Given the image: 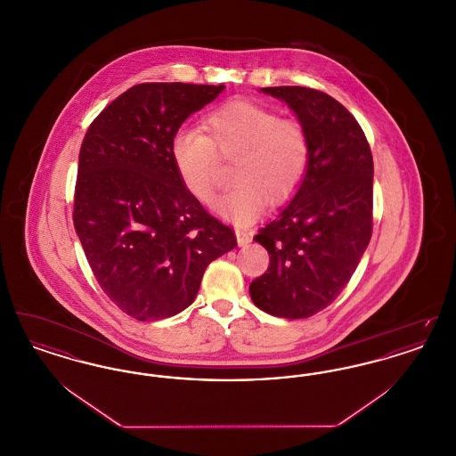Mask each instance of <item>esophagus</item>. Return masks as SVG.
Wrapping results in <instances>:
<instances>
[{"label":"esophagus","instance_id":"obj_1","mask_svg":"<svg viewBox=\"0 0 456 456\" xmlns=\"http://www.w3.org/2000/svg\"><path fill=\"white\" fill-rule=\"evenodd\" d=\"M236 238H238L239 246H246V244H249L251 242V234L249 232H246V231H240L238 229L236 231Z\"/></svg>","mask_w":456,"mask_h":456}]
</instances>
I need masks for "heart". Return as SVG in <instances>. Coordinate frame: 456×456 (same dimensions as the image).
I'll list each match as a JSON object with an SVG mask.
<instances>
[{"label": "heart", "mask_w": 456, "mask_h": 456, "mask_svg": "<svg viewBox=\"0 0 456 456\" xmlns=\"http://www.w3.org/2000/svg\"><path fill=\"white\" fill-rule=\"evenodd\" d=\"M203 130L183 126L174 131L171 160L184 190L198 201L210 203L222 159L236 157V186L214 205L220 217L246 225L260 217L266 200L282 203L301 188L311 147L299 121L281 118L258 102L234 99L214 109Z\"/></svg>", "instance_id": "b5f03b06"}]
</instances>
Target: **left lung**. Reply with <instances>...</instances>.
Segmentation results:
<instances>
[{
  "label": "left lung",
  "mask_w": 456,
  "mask_h": 456,
  "mask_svg": "<svg viewBox=\"0 0 456 456\" xmlns=\"http://www.w3.org/2000/svg\"><path fill=\"white\" fill-rule=\"evenodd\" d=\"M282 99L309 138L297 195L255 236L270 255L249 285L253 303L287 320L309 318L347 285L372 234V153L355 118L325 92L265 87Z\"/></svg>",
  "instance_id": "8db88e82"
}]
</instances>
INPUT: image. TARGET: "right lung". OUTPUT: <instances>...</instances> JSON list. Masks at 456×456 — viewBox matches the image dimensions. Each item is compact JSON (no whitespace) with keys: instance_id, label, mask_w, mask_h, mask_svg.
<instances>
[{"instance_id":"add662e5","label":"right lung","mask_w":456,"mask_h":456,"mask_svg":"<svg viewBox=\"0 0 456 456\" xmlns=\"http://www.w3.org/2000/svg\"><path fill=\"white\" fill-rule=\"evenodd\" d=\"M224 86L140 84L88 126L73 224L94 277L138 322L164 320L195 301L205 268L238 244L181 184L171 138Z\"/></svg>"}]
</instances>
